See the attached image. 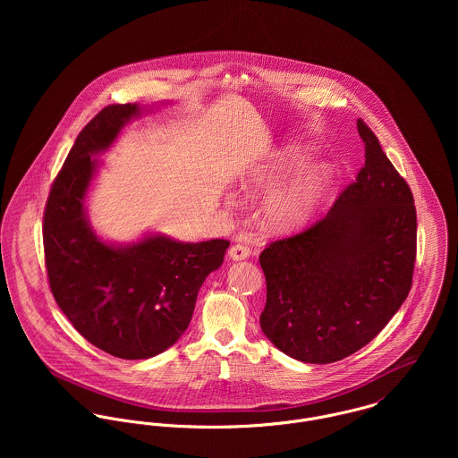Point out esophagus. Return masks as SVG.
<instances>
[{
  "label": "esophagus",
  "instance_id": "34e87169",
  "mask_svg": "<svg viewBox=\"0 0 458 458\" xmlns=\"http://www.w3.org/2000/svg\"><path fill=\"white\" fill-rule=\"evenodd\" d=\"M249 256H250V249L247 245H243V243H234L229 249V258L233 261H245Z\"/></svg>",
  "mask_w": 458,
  "mask_h": 458
}]
</instances>
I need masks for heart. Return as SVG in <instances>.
I'll use <instances>...</instances> for the list:
<instances>
[{"instance_id": "heart-1", "label": "heart", "mask_w": 458, "mask_h": 458, "mask_svg": "<svg viewBox=\"0 0 458 458\" xmlns=\"http://www.w3.org/2000/svg\"><path fill=\"white\" fill-rule=\"evenodd\" d=\"M303 151L293 146L285 149L278 160L271 162L259 174H256L250 185L256 189H271L287 178L300 164H303ZM327 182L329 173L327 167L314 165L289 183L275 189L262 202V224L271 231H293L300 227L314 213Z\"/></svg>"}]
</instances>
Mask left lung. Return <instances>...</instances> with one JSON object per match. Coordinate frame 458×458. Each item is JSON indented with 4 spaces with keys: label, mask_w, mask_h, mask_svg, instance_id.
<instances>
[{
    "label": "left lung",
    "mask_w": 458,
    "mask_h": 458,
    "mask_svg": "<svg viewBox=\"0 0 458 458\" xmlns=\"http://www.w3.org/2000/svg\"><path fill=\"white\" fill-rule=\"evenodd\" d=\"M365 165L325 218L269 243L264 335L305 363H333L367 345L405 301L416 261V208L379 139L358 120Z\"/></svg>",
    "instance_id": "left-lung-1"
}]
</instances>
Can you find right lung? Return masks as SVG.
I'll return each mask as SVG.
<instances>
[{
	"label": "right lung",
	"mask_w": 458,
	"mask_h": 458,
	"mask_svg": "<svg viewBox=\"0 0 458 458\" xmlns=\"http://www.w3.org/2000/svg\"><path fill=\"white\" fill-rule=\"evenodd\" d=\"M140 114L137 104L107 106L81 131L51 187L42 227L58 307L88 342L122 360L157 356L185 333L202 282L229 247L227 240L182 243L162 234L111 245L93 233L84 206L97 173L91 157Z\"/></svg>",
	"instance_id": "add662e5"
}]
</instances>
